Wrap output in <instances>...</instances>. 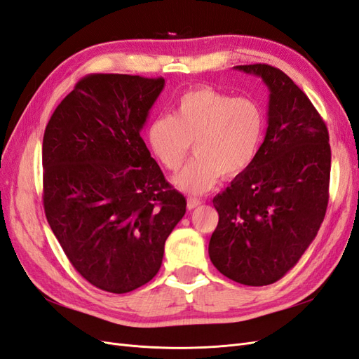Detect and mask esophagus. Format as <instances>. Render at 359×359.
I'll return each mask as SVG.
<instances>
[{
    "mask_svg": "<svg viewBox=\"0 0 359 359\" xmlns=\"http://www.w3.org/2000/svg\"><path fill=\"white\" fill-rule=\"evenodd\" d=\"M201 203H203V201H201V200L197 198V197H188V209H189V210L197 208V206H200Z\"/></svg>",
    "mask_w": 359,
    "mask_h": 359,
    "instance_id": "34e87169",
    "label": "esophagus"
}]
</instances>
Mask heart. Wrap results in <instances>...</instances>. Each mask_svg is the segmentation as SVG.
I'll return each instance as SVG.
<instances>
[{
  "label": "heart",
  "instance_id": "obj_1",
  "mask_svg": "<svg viewBox=\"0 0 359 359\" xmlns=\"http://www.w3.org/2000/svg\"><path fill=\"white\" fill-rule=\"evenodd\" d=\"M265 114L258 101L212 88L183 92L172 115L154 116L147 127V142L154 158L170 171L179 170L191 150L196 156L174 183L200 194L212 188L219 176L235 177L250 167L259 153Z\"/></svg>",
  "mask_w": 359,
  "mask_h": 359
}]
</instances>
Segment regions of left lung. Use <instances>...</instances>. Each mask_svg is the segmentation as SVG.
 <instances>
[{
	"mask_svg": "<svg viewBox=\"0 0 359 359\" xmlns=\"http://www.w3.org/2000/svg\"><path fill=\"white\" fill-rule=\"evenodd\" d=\"M235 68L269 86V127L253 163L212 200L219 218L209 258L226 278L262 287L297 264L323 223L329 133L305 92L283 71L265 63Z\"/></svg>",
	"mask_w": 359,
	"mask_h": 359,
	"instance_id": "8db88e82",
	"label": "left lung"
}]
</instances>
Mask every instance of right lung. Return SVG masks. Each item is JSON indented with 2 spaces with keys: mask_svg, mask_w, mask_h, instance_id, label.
Masks as SVG:
<instances>
[{
  "mask_svg": "<svg viewBox=\"0 0 359 359\" xmlns=\"http://www.w3.org/2000/svg\"><path fill=\"white\" fill-rule=\"evenodd\" d=\"M165 80L89 74L43 133V209L67 258L94 287L124 294L159 271L187 200L165 180L141 128Z\"/></svg>",
  "mask_w": 359,
  "mask_h": 359,
  "instance_id": "1",
  "label": "right lung"
}]
</instances>
